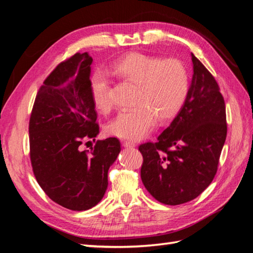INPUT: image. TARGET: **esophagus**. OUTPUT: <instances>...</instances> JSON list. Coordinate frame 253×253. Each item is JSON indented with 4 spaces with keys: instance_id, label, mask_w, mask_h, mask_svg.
<instances>
[{
    "instance_id": "obj_1",
    "label": "esophagus",
    "mask_w": 253,
    "mask_h": 253,
    "mask_svg": "<svg viewBox=\"0 0 253 253\" xmlns=\"http://www.w3.org/2000/svg\"><path fill=\"white\" fill-rule=\"evenodd\" d=\"M122 145L123 146H125V147L126 148H133V147H135V146H136V144L135 143H133V142H123L122 143Z\"/></svg>"
}]
</instances>
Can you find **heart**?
<instances>
[{
	"mask_svg": "<svg viewBox=\"0 0 253 253\" xmlns=\"http://www.w3.org/2000/svg\"><path fill=\"white\" fill-rule=\"evenodd\" d=\"M108 72L135 85L133 108L123 109L107 126L110 135L136 141L153 130L156 120L172 119L181 109L188 91V74L178 59H161L144 54H131L116 61ZM91 94L96 109L111 108L109 81L98 72L91 82Z\"/></svg>",
	"mask_w": 253,
	"mask_h": 253,
	"instance_id": "heart-1",
	"label": "heart"
}]
</instances>
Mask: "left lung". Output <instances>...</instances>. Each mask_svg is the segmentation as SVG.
Instances as JSON below:
<instances>
[{"instance_id": "8db88e82", "label": "left lung", "mask_w": 253, "mask_h": 253, "mask_svg": "<svg viewBox=\"0 0 253 253\" xmlns=\"http://www.w3.org/2000/svg\"><path fill=\"white\" fill-rule=\"evenodd\" d=\"M186 98L156 143L138 147L141 177L159 203L176 206L195 199L211 184L226 139L225 104L214 78L192 54Z\"/></svg>"}]
</instances>
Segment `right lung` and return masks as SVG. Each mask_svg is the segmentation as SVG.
Here are the masks:
<instances>
[{
  "label": "right lung",
  "instance_id": "1",
  "mask_svg": "<svg viewBox=\"0 0 253 253\" xmlns=\"http://www.w3.org/2000/svg\"><path fill=\"white\" fill-rule=\"evenodd\" d=\"M92 64L85 52L56 67L39 89L29 122L37 181L56 204L74 211L91 209L103 199L108 170L121 151L116 137L97 141L88 153L81 149L84 138L99 133L91 94Z\"/></svg>",
  "mask_w": 253,
  "mask_h": 253
}]
</instances>
